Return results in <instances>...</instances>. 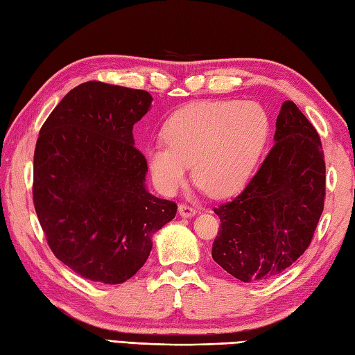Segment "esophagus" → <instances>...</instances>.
Segmentation results:
<instances>
[{
	"label": "esophagus",
	"mask_w": 355,
	"mask_h": 355,
	"mask_svg": "<svg viewBox=\"0 0 355 355\" xmlns=\"http://www.w3.org/2000/svg\"><path fill=\"white\" fill-rule=\"evenodd\" d=\"M178 214L182 215V216H184V218H191V216L197 215L198 210L191 207V206H187V205H180L178 206Z\"/></svg>",
	"instance_id": "esophagus-1"
}]
</instances>
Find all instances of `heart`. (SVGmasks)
Listing matches in <instances>:
<instances>
[{
    "instance_id": "1",
    "label": "heart",
    "mask_w": 355,
    "mask_h": 355,
    "mask_svg": "<svg viewBox=\"0 0 355 355\" xmlns=\"http://www.w3.org/2000/svg\"><path fill=\"white\" fill-rule=\"evenodd\" d=\"M270 134L266 110L256 102L201 101L180 108L163 126L166 145L146 148V166L158 191L173 195L193 163V178L218 198L250 182Z\"/></svg>"
}]
</instances>
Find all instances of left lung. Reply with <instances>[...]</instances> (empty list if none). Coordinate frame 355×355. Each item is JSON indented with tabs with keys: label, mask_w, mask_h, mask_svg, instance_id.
I'll list each match as a JSON object with an SVG mask.
<instances>
[{
	"label": "left lung",
	"mask_w": 355,
	"mask_h": 355,
	"mask_svg": "<svg viewBox=\"0 0 355 355\" xmlns=\"http://www.w3.org/2000/svg\"><path fill=\"white\" fill-rule=\"evenodd\" d=\"M325 160L318 131L296 103L276 119L275 145L236 198L215 207L212 258L243 282L281 275L310 245L323 212Z\"/></svg>",
	"instance_id": "8db88e82"
}]
</instances>
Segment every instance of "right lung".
Returning <instances> with one entry per match:
<instances>
[{
  "label": "right lung",
  "instance_id": "add662e5",
  "mask_svg": "<svg viewBox=\"0 0 355 355\" xmlns=\"http://www.w3.org/2000/svg\"><path fill=\"white\" fill-rule=\"evenodd\" d=\"M143 89L89 80L45 120L33 158V202L56 258L93 282L122 284L146 262L177 205L146 189L132 128L150 108Z\"/></svg>",
  "mask_w": 355,
  "mask_h": 355
}]
</instances>
